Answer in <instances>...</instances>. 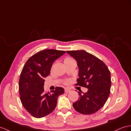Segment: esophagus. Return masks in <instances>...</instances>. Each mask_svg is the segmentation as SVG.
I'll list each match as a JSON object with an SVG mask.
<instances>
[{
    "instance_id": "1",
    "label": "esophagus",
    "mask_w": 131,
    "mask_h": 131,
    "mask_svg": "<svg viewBox=\"0 0 131 131\" xmlns=\"http://www.w3.org/2000/svg\"><path fill=\"white\" fill-rule=\"evenodd\" d=\"M64 92H66V93H69V92H71V90H70V89H69V88H66L64 89Z\"/></svg>"
}]
</instances>
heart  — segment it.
<instances>
[{
  "mask_svg": "<svg viewBox=\"0 0 131 131\" xmlns=\"http://www.w3.org/2000/svg\"><path fill=\"white\" fill-rule=\"evenodd\" d=\"M65 60H73V59H72V58H66L65 59ZM68 82V81H67L66 83H67Z\"/></svg>",
  "mask_w": 131,
  "mask_h": 131,
  "instance_id": "heart-1",
  "label": "heart"
}]
</instances>
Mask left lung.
I'll use <instances>...</instances> for the list:
<instances>
[{"mask_svg": "<svg viewBox=\"0 0 131 131\" xmlns=\"http://www.w3.org/2000/svg\"><path fill=\"white\" fill-rule=\"evenodd\" d=\"M77 62L79 69L77 83L88 89L73 103L74 110L83 114L96 112L106 103L111 87V72L101 60L85 50L66 51Z\"/></svg>", "mask_w": 131, "mask_h": 131, "instance_id": "1", "label": "left lung"}]
</instances>
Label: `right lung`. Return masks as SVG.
Returning a JSON list of instances; mask_svg holds the SVG:
<instances>
[{"mask_svg":"<svg viewBox=\"0 0 131 131\" xmlns=\"http://www.w3.org/2000/svg\"><path fill=\"white\" fill-rule=\"evenodd\" d=\"M64 53L54 49L41 50L30 57L23 67L19 81L20 99L25 109L35 118L52 113L59 95L64 92L62 87H56L51 93L44 91V78L49 75L53 62Z\"/></svg>","mask_w":131,"mask_h":131,"instance_id":"right-lung-1","label":"right lung"}]
</instances>
